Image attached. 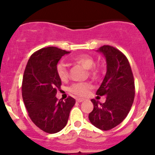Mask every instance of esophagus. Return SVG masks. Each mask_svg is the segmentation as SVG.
<instances>
[{"mask_svg":"<svg viewBox=\"0 0 155 155\" xmlns=\"http://www.w3.org/2000/svg\"><path fill=\"white\" fill-rule=\"evenodd\" d=\"M76 101H77L78 103H82L84 101V99H82V98H78V99L76 100Z\"/></svg>","mask_w":155,"mask_h":155,"instance_id":"esophagus-1","label":"esophagus"}]
</instances>
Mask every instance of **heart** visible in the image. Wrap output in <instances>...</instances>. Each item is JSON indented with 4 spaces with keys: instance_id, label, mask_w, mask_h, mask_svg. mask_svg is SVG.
<instances>
[{
    "instance_id": "heart-1",
    "label": "heart",
    "mask_w": 155,
    "mask_h": 155,
    "mask_svg": "<svg viewBox=\"0 0 155 155\" xmlns=\"http://www.w3.org/2000/svg\"><path fill=\"white\" fill-rule=\"evenodd\" d=\"M72 61L77 64L81 65L82 68L86 69V70H91L95 64V61L93 58L88 54H85L75 56L72 58ZM56 72H57L58 76L61 81H66L68 79L69 73L68 67H67L66 64H64V62L61 61L58 64L57 66H56ZM97 70L91 69V74L95 76V75H97ZM90 87L91 85L88 84L76 83L71 87L70 91L73 93L79 95V96H85L87 94L88 89Z\"/></svg>"
}]
</instances>
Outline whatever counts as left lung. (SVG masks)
Segmentation results:
<instances>
[{
    "instance_id": "obj_1",
    "label": "left lung",
    "mask_w": 155,
    "mask_h": 155,
    "mask_svg": "<svg viewBox=\"0 0 155 155\" xmlns=\"http://www.w3.org/2000/svg\"><path fill=\"white\" fill-rule=\"evenodd\" d=\"M97 51L104 56L107 73L96 94L106 95L105 103L92 99L94 109L88 115L90 122L99 129L109 130L121 124L130 110L135 96L134 76L124 54L110 46Z\"/></svg>"
}]
</instances>
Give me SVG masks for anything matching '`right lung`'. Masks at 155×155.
<instances>
[{"mask_svg":"<svg viewBox=\"0 0 155 155\" xmlns=\"http://www.w3.org/2000/svg\"><path fill=\"white\" fill-rule=\"evenodd\" d=\"M70 51L54 46L34 52L28 61L22 80V98L31 121L48 134H55L68 124L71 109L76 104L69 97L64 101L55 97L61 80L56 66Z\"/></svg>","mask_w":155,"mask_h":155,"instance_id":"1","label":"right lung"}]
</instances>
